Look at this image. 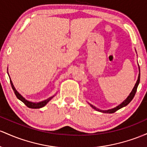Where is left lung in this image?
I'll return each mask as SVG.
<instances>
[{"label": "left lung", "instance_id": "left-lung-1", "mask_svg": "<svg viewBox=\"0 0 147 147\" xmlns=\"http://www.w3.org/2000/svg\"><path fill=\"white\" fill-rule=\"evenodd\" d=\"M140 67H139V75H138V80H137L136 85H135L134 87H133V90H132L131 93H130L129 96H128L127 97L126 99L123 100V101L122 102V103H121V104L119 105L118 106L115 107V108H112V109H110V110H102L98 109V108H96L94 105L90 104V103H89V104L90 105V106H91L92 108H94V110H97V111L101 112V113H110H110H115V112H116L117 110L121 109V108H123V107L126 106V105H128V103H129L130 102H131L132 100H133V98H134L135 94H136V92H137V88H138V85H139V83H140Z\"/></svg>", "mask_w": 147, "mask_h": 147}]
</instances>
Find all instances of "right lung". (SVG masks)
I'll list each match as a JSON object with an SVG mask.
<instances>
[{
  "label": "right lung",
  "mask_w": 147,
  "mask_h": 147,
  "mask_svg": "<svg viewBox=\"0 0 147 147\" xmlns=\"http://www.w3.org/2000/svg\"><path fill=\"white\" fill-rule=\"evenodd\" d=\"M9 80H10V83H11V87H12L13 90H14V94H15L16 96L17 97L18 99L21 100V101H22L23 103H24V104L26 105V106L28 107V108H34V109H37V108H42V107L45 106V105H47L48 103H49V100H51L52 98L54 97V96H53L50 97V98H47V99L43 100V101H41V102H38V103H34V102L29 101V100H27L26 99V98H24V97H23L22 96H21L20 94L19 93V92L16 91L15 87H14V85H13L12 82H11L10 78H9Z\"/></svg>",
  "instance_id": "1"
}]
</instances>
